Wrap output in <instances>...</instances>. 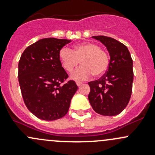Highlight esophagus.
<instances>
[{"label": "esophagus", "instance_id": "esophagus-1", "mask_svg": "<svg viewBox=\"0 0 155 155\" xmlns=\"http://www.w3.org/2000/svg\"><path fill=\"white\" fill-rule=\"evenodd\" d=\"M76 85H77V86H80V85H82V82H76Z\"/></svg>", "mask_w": 155, "mask_h": 155}]
</instances>
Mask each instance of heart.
I'll return each mask as SVG.
<instances>
[{
    "instance_id": "obj_1",
    "label": "heart",
    "mask_w": 155,
    "mask_h": 155,
    "mask_svg": "<svg viewBox=\"0 0 155 155\" xmlns=\"http://www.w3.org/2000/svg\"><path fill=\"white\" fill-rule=\"evenodd\" d=\"M59 58L62 67L70 73L81 61L82 66L71 74V78L74 80L86 79L92 74L94 76H102L109 64L107 53L99 46L91 43L77 45L73 51L68 47H63L59 51Z\"/></svg>"
}]
</instances>
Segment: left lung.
<instances>
[{
    "label": "left lung",
    "instance_id": "8db88e82",
    "mask_svg": "<svg viewBox=\"0 0 155 155\" xmlns=\"http://www.w3.org/2000/svg\"><path fill=\"white\" fill-rule=\"evenodd\" d=\"M92 38L103 43L110 57L107 73L99 79L88 82V100L97 113L113 116L121 113L127 106L134 81L133 60L127 47L105 36Z\"/></svg>",
    "mask_w": 155,
    "mask_h": 155
}]
</instances>
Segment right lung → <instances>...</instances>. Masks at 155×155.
<instances>
[{
  "label": "right lung",
  "mask_w": 155,
  "mask_h": 155,
  "mask_svg": "<svg viewBox=\"0 0 155 155\" xmlns=\"http://www.w3.org/2000/svg\"><path fill=\"white\" fill-rule=\"evenodd\" d=\"M71 40L44 38L25 48L18 62V82L26 107L36 117L54 121L64 116L78 87L68 75L59 51Z\"/></svg>",
  "instance_id": "right-lung-1"
}]
</instances>
